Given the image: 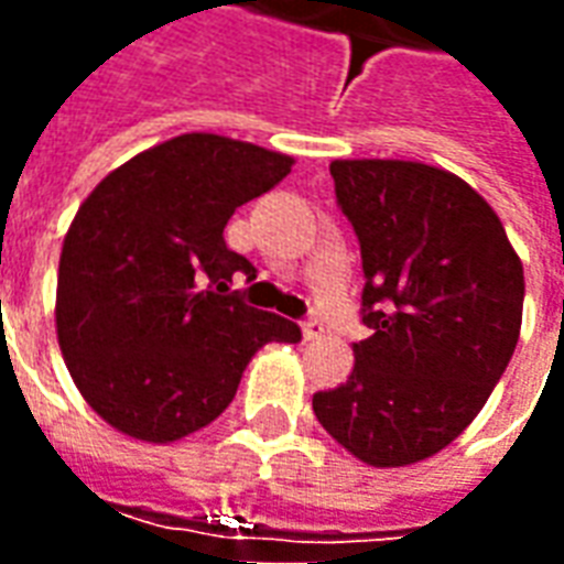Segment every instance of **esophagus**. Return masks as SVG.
Segmentation results:
<instances>
[{"instance_id":"1","label":"esophagus","mask_w":564,"mask_h":564,"mask_svg":"<svg viewBox=\"0 0 564 564\" xmlns=\"http://www.w3.org/2000/svg\"><path fill=\"white\" fill-rule=\"evenodd\" d=\"M323 323H319V319H305V323H302V335H305V341H317V338H323Z\"/></svg>"}]
</instances>
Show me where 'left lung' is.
<instances>
[{
    "label": "left lung",
    "mask_w": 564,
    "mask_h": 564,
    "mask_svg": "<svg viewBox=\"0 0 564 564\" xmlns=\"http://www.w3.org/2000/svg\"><path fill=\"white\" fill-rule=\"evenodd\" d=\"M329 172L359 238L371 335L314 414L356 459L399 468L447 447L496 390L520 338L522 262L456 174L404 160H335Z\"/></svg>",
    "instance_id": "1"
}]
</instances>
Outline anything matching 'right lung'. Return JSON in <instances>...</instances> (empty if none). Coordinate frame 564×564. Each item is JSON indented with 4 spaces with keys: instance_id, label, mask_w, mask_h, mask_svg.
<instances>
[{
    "instance_id": "1",
    "label": "right lung",
    "mask_w": 564,
    "mask_h": 564,
    "mask_svg": "<svg viewBox=\"0 0 564 564\" xmlns=\"http://www.w3.org/2000/svg\"><path fill=\"white\" fill-rule=\"evenodd\" d=\"M293 156L189 132L105 177L68 226L56 335L72 380L105 423L139 441L193 435L229 408L262 344L302 341L293 319L226 293L250 259L223 229Z\"/></svg>"
}]
</instances>
